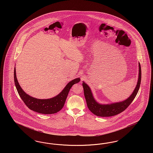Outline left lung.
I'll list each match as a JSON object with an SVG mask.
<instances>
[{
  "label": "left lung",
  "instance_id": "left-lung-1",
  "mask_svg": "<svg viewBox=\"0 0 153 153\" xmlns=\"http://www.w3.org/2000/svg\"><path fill=\"white\" fill-rule=\"evenodd\" d=\"M141 82V67L139 63V77L137 87L131 96L126 100L107 105H102L95 101L90 88L84 82L82 83L84 93L88 107L95 115L97 117H112L122 112L131 104L138 92Z\"/></svg>",
  "mask_w": 153,
  "mask_h": 153
}]
</instances>
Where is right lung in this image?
Instances as JSON below:
<instances>
[{
  "label": "right lung",
  "instance_id": "obj_1",
  "mask_svg": "<svg viewBox=\"0 0 153 153\" xmlns=\"http://www.w3.org/2000/svg\"><path fill=\"white\" fill-rule=\"evenodd\" d=\"M14 74L15 87L24 103L31 110L42 114H55L62 109L71 88L80 81V78H77L70 81L62 91L56 97L48 99H38L27 95L23 91L16 79L15 68Z\"/></svg>",
  "mask_w": 153,
  "mask_h": 153
}]
</instances>
